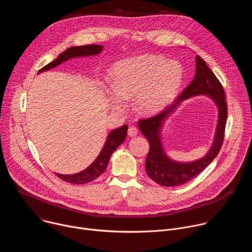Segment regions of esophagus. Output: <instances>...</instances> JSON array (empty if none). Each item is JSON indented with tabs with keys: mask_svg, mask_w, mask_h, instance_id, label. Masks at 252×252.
<instances>
[{
	"mask_svg": "<svg viewBox=\"0 0 252 252\" xmlns=\"http://www.w3.org/2000/svg\"><path fill=\"white\" fill-rule=\"evenodd\" d=\"M127 134L129 136H135L137 134V128L135 126H129L128 129H127Z\"/></svg>",
	"mask_w": 252,
	"mask_h": 252,
	"instance_id": "34e87169",
	"label": "esophagus"
}]
</instances>
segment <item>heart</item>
Listing matches in <instances>:
<instances>
[{
  "mask_svg": "<svg viewBox=\"0 0 252 252\" xmlns=\"http://www.w3.org/2000/svg\"><path fill=\"white\" fill-rule=\"evenodd\" d=\"M184 80L182 65L164 58L143 55L117 63L111 70L109 95L117 110L124 101L134 99L141 114H154L165 107L177 94Z\"/></svg>",
  "mask_w": 252,
  "mask_h": 252,
  "instance_id": "b5f03b06",
  "label": "heart"
}]
</instances>
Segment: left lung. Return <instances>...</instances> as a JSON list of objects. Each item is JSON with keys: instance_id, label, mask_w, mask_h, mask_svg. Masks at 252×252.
<instances>
[{"instance_id": "8db88e82", "label": "left lung", "mask_w": 252, "mask_h": 252, "mask_svg": "<svg viewBox=\"0 0 252 252\" xmlns=\"http://www.w3.org/2000/svg\"><path fill=\"white\" fill-rule=\"evenodd\" d=\"M195 63L193 80L178 95L175 102L158 115L138 122L139 130L150 142V152L146 159L147 173L154 182L162 187H177L191 181L217 158L223 142L227 118V105L223 88L198 55L195 58ZM201 94L208 95L217 104L219 110L218 126L213 146L209 153L199 160L190 163L175 162L167 157L162 148L161 129L163 124L183 100Z\"/></svg>"}]
</instances>
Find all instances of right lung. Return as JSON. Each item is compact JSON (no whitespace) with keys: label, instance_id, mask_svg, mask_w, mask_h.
<instances>
[{"label":"right lung","instance_id":"1","mask_svg":"<svg viewBox=\"0 0 252 252\" xmlns=\"http://www.w3.org/2000/svg\"><path fill=\"white\" fill-rule=\"evenodd\" d=\"M102 49L103 47L99 45H87V46L68 48L64 52H63L55 61L51 62L50 63L45 65L43 68H41L39 70V74L43 73V71L49 70L51 68H54L69 59L97 55L102 51ZM126 131H127V126H123L119 128L113 129L109 133V135H107L106 140L104 142V146L101 152L99 153V155L97 156V158L90 166H88L83 171L75 174H61V173H56V174L61 179H63V181L69 184L84 185V184L93 182L94 179H95L96 177H98L100 174L104 172L112 155L118 149V147H120L125 141L126 137Z\"/></svg>","mask_w":252,"mask_h":252}]
</instances>
